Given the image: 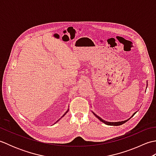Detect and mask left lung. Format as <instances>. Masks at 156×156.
<instances>
[{"instance_id": "left-lung-1", "label": "left lung", "mask_w": 156, "mask_h": 156, "mask_svg": "<svg viewBox=\"0 0 156 156\" xmlns=\"http://www.w3.org/2000/svg\"><path fill=\"white\" fill-rule=\"evenodd\" d=\"M92 113L94 114V115L97 118H98L99 120H100L101 122H104L105 124H106V125H112V126H119V125H122V124H123V123H125V122H127L128 120H129V119H127V120H125V121H118V122H108V121H105V120H103V119H101L100 117H98V116L97 115H96L94 112H92ZM136 113V112H135V113H133V115H132V117H133V116ZM132 117H131V118Z\"/></svg>"}]
</instances>
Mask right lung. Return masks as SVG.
<instances>
[{
  "label": "right lung",
  "instance_id": "obj_1",
  "mask_svg": "<svg viewBox=\"0 0 156 156\" xmlns=\"http://www.w3.org/2000/svg\"><path fill=\"white\" fill-rule=\"evenodd\" d=\"M68 110H69V109H68V111H66V112H65V113H64V115H63V116H62V117H61V119H62V117H64V115H66V113H67V112H68ZM59 120H58V121H56V122H58V121H59Z\"/></svg>",
  "mask_w": 156,
  "mask_h": 156
}]
</instances>
